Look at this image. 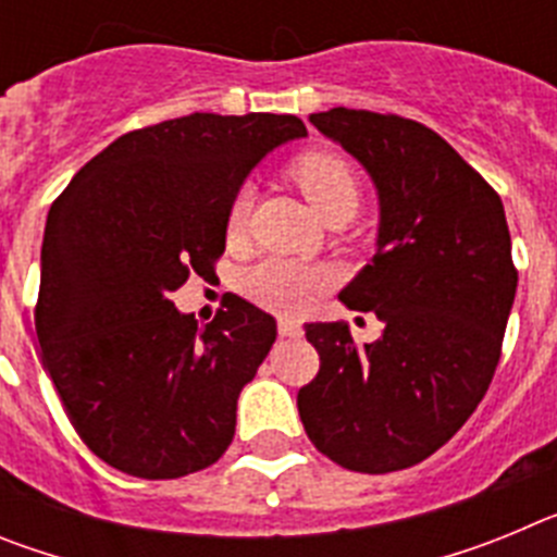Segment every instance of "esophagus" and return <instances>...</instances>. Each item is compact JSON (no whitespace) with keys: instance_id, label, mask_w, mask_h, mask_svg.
<instances>
[{"instance_id":"1","label":"esophagus","mask_w":557,"mask_h":557,"mask_svg":"<svg viewBox=\"0 0 557 557\" xmlns=\"http://www.w3.org/2000/svg\"><path fill=\"white\" fill-rule=\"evenodd\" d=\"M278 334H282V337H301L304 329L301 323L293 321V318H278Z\"/></svg>"}]
</instances>
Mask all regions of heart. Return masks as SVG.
Segmentation results:
<instances>
[{"label": "heart", "mask_w": 557, "mask_h": 557, "mask_svg": "<svg viewBox=\"0 0 557 557\" xmlns=\"http://www.w3.org/2000/svg\"><path fill=\"white\" fill-rule=\"evenodd\" d=\"M295 184L301 186L307 200L318 214H326L337 206H351L357 209L359 186L354 178L351 166L332 152H307L293 164ZM250 203H253V189L243 186L236 191L228 206V234H239L248 223ZM245 293L262 307L275 312H298L309 304L314 293L329 284V273L314 264L298 262V259H284V256H270L256 268L245 273Z\"/></svg>", "instance_id": "heart-1"}]
</instances>
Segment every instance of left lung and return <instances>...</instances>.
I'll list each match as a JSON object with an SVG mask.
<instances>
[{
    "label": "left lung",
    "instance_id": "8db88e82",
    "mask_svg": "<svg viewBox=\"0 0 557 557\" xmlns=\"http://www.w3.org/2000/svg\"><path fill=\"white\" fill-rule=\"evenodd\" d=\"M309 122L376 189V253L339 301L385 329L357 346L346 321L307 323L321 371L298 391V412L343 469H410L469 421L494 379L519 282L505 206L421 122L351 108Z\"/></svg>",
    "mask_w": 557,
    "mask_h": 557
}]
</instances>
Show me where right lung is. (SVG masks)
<instances>
[{
	"instance_id": "obj_1",
	"label": "right lung",
	"mask_w": 557,
	"mask_h": 557,
	"mask_svg": "<svg viewBox=\"0 0 557 557\" xmlns=\"http://www.w3.org/2000/svg\"><path fill=\"white\" fill-rule=\"evenodd\" d=\"M304 136L293 113H189L111 141L49 209L38 346L72 426L113 469L175 480L228 449L273 314L228 295L200 329L170 295L214 268L250 170Z\"/></svg>"
}]
</instances>
